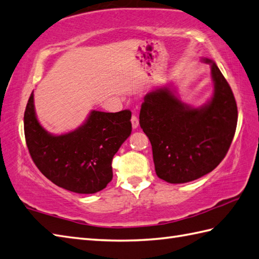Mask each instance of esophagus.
<instances>
[{"label": "esophagus", "mask_w": 259, "mask_h": 259, "mask_svg": "<svg viewBox=\"0 0 259 259\" xmlns=\"http://www.w3.org/2000/svg\"><path fill=\"white\" fill-rule=\"evenodd\" d=\"M131 123H132V128L134 129H137L138 125H139V119H138V117L136 115H132Z\"/></svg>", "instance_id": "34e87169"}]
</instances>
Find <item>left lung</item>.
I'll use <instances>...</instances> for the list:
<instances>
[{"instance_id":"1","label":"left lung","mask_w":259,"mask_h":259,"mask_svg":"<svg viewBox=\"0 0 259 259\" xmlns=\"http://www.w3.org/2000/svg\"><path fill=\"white\" fill-rule=\"evenodd\" d=\"M211 65L214 94L198 108L180 100L167 87L144 96L140 127L152 146L157 176L164 181L186 183L213 171L231 147L237 125V105L216 64Z\"/></svg>"}]
</instances>
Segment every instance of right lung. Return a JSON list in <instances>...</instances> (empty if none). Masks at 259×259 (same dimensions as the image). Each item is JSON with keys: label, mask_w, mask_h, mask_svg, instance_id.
Wrapping results in <instances>:
<instances>
[{"label": "right lung", "mask_w": 259, "mask_h": 259, "mask_svg": "<svg viewBox=\"0 0 259 259\" xmlns=\"http://www.w3.org/2000/svg\"><path fill=\"white\" fill-rule=\"evenodd\" d=\"M130 119V110H93L76 130L54 136L36 118L32 93L24 113V134L32 160L50 181L75 193L93 194L112 180V158L131 135Z\"/></svg>", "instance_id": "obj_1"}]
</instances>
